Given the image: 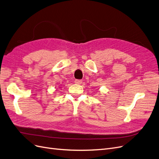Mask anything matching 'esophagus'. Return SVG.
<instances>
[{"mask_svg":"<svg viewBox=\"0 0 159 159\" xmlns=\"http://www.w3.org/2000/svg\"><path fill=\"white\" fill-rule=\"evenodd\" d=\"M75 84H81L82 83H83V81H82L81 80H75Z\"/></svg>","mask_w":159,"mask_h":159,"instance_id":"1","label":"esophagus"}]
</instances>
